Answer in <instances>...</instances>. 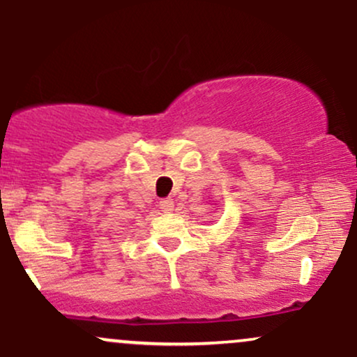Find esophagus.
I'll use <instances>...</instances> for the list:
<instances>
[{"mask_svg": "<svg viewBox=\"0 0 357 357\" xmlns=\"http://www.w3.org/2000/svg\"><path fill=\"white\" fill-rule=\"evenodd\" d=\"M159 208H161L165 213H171L174 210V202L171 198H165L159 202Z\"/></svg>", "mask_w": 357, "mask_h": 357, "instance_id": "obj_1", "label": "esophagus"}]
</instances>
